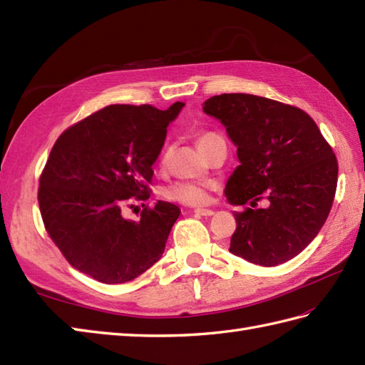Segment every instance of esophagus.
Instances as JSON below:
<instances>
[{"label": "esophagus", "mask_w": 365, "mask_h": 365, "mask_svg": "<svg viewBox=\"0 0 365 365\" xmlns=\"http://www.w3.org/2000/svg\"><path fill=\"white\" fill-rule=\"evenodd\" d=\"M195 213L200 215V216H212V215H215V212L210 210V208H196Z\"/></svg>", "instance_id": "34e87169"}]
</instances>
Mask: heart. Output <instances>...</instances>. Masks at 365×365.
Masks as SVG:
<instances>
[{
  "mask_svg": "<svg viewBox=\"0 0 365 365\" xmlns=\"http://www.w3.org/2000/svg\"><path fill=\"white\" fill-rule=\"evenodd\" d=\"M218 138H221V136H218L216 133H212V131H207V133L200 135L197 139L200 150L204 152L207 149V145ZM165 196L169 200H174V202H180L185 205H202L208 200V191L204 185H200V183L177 182L166 188Z\"/></svg>",
  "mask_w": 365,
  "mask_h": 365,
  "instance_id": "b5f03b06",
  "label": "heart"
}]
</instances>
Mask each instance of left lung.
Masks as SVG:
<instances>
[{
    "label": "left lung",
    "instance_id": "1",
    "mask_svg": "<svg viewBox=\"0 0 365 365\" xmlns=\"http://www.w3.org/2000/svg\"><path fill=\"white\" fill-rule=\"evenodd\" d=\"M237 147L240 165L229 177L235 213L229 251L262 267L293 259L319 235L337 188V160L309 114L251 94H221L204 102Z\"/></svg>",
    "mask_w": 365,
    "mask_h": 365
}]
</instances>
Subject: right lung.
Returning <instances> with one entry per match:
<instances>
[{"instance_id":"right-lung-1","label":"right lung","mask_w":365,"mask_h":365,"mask_svg":"<svg viewBox=\"0 0 365 365\" xmlns=\"http://www.w3.org/2000/svg\"><path fill=\"white\" fill-rule=\"evenodd\" d=\"M183 106L110 105L54 143L38 207L46 232L73 268L98 282L123 284L161 259L180 208L158 200L138 221L123 218L122 208L127 199H149L166 127Z\"/></svg>"}]
</instances>
